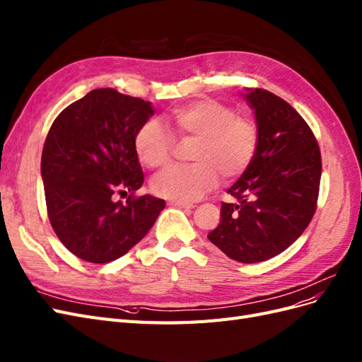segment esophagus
Returning <instances> with one entry per match:
<instances>
[{
	"label": "esophagus",
	"mask_w": 362,
	"mask_h": 362,
	"mask_svg": "<svg viewBox=\"0 0 362 362\" xmlns=\"http://www.w3.org/2000/svg\"><path fill=\"white\" fill-rule=\"evenodd\" d=\"M170 206H176V207H180V209H192L194 204L191 203H186V202H177V200H171L168 202Z\"/></svg>",
	"instance_id": "34e87169"
}]
</instances>
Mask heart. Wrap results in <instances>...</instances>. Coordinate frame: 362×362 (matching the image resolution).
I'll return each instance as SVG.
<instances>
[{
    "label": "heart",
    "instance_id": "1",
    "mask_svg": "<svg viewBox=\"0 0 362 362\" xmlns=\"http://www.w3.org/2000/svg\"><path fill=\"white\" fill-rule=\"evenodd\" d=\"M170 126L179 138H194L189 165H173L151 180L159 197L194 202L214 189L219 174L227 180L248 170L257 153L259 126L251 117L218 99H202L170 114ZM173 134L156 119L146 120L135 134L138 159L148 168H160L171 160Z\"/></svg>",
    "mask_w": 362,
    "mask_h": 362
}]
</instances>
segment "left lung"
I'll use <instances>...</instances> for the list:
<instances>
[{
    "label": "left lung",
    "mask_w": 362,
    "mask_h": 362,
    "mask_svg": "<svg viewBox=\"0 0 362 362\" xmlns=\"http://www.w3.org/2000/svg\"><path fill=\"white\" fill-rule=\"evenodd\" d=\"M255 112L259 147L231 186L236 203L221 206L219 226L207 238L240 263L269 260L293 243L316 214L322 156L300 114L274 93L245 95Z\"/></svg>",
    "instance_id": "1"
}]
</instances>
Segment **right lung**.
<instances>
[{"mask_svg": "<svg viewBox=\"0 0 362 362\" xmlns=\"http://www.w3.org/2000/svg\"><path fill=\"white\" fill-rule=\"evenodd\" d=\"M153 112L150 102L96 88L54 120L42 151L46 211L57 238L76 257H122L165 207L160 198L135 194L144 174L134 138ZM126 192V204L115 200Z\"/></svg>", "mask_w": 362, "mask_h": 362, "instance_id": "obj_1", "label": "right lung"}]
</instances>
